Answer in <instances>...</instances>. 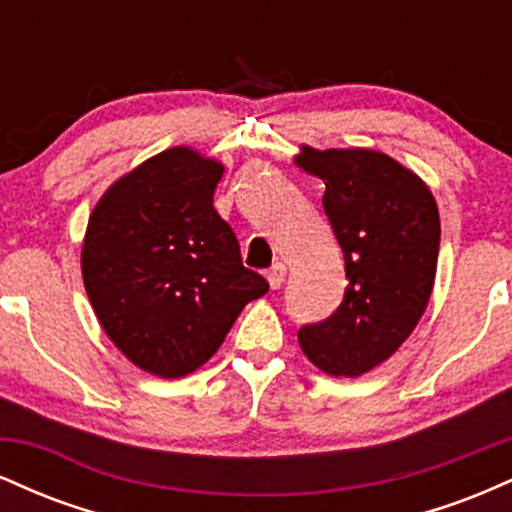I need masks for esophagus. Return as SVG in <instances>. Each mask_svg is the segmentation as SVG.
<instances>
[{"instance_id": "obj_1", "label": "esophagus", "mask_w": 512, "mask_h": 512, "mask_svg": "<svg viewBox=\"0 0 512 512\" xmlns=\"http://www.w3.org/2000/svg\"><path fill=\"white\" fill-rule=\"evenodd\" d=\"M284 279H286V264L276 262L267 269V281H269V286H272V289H279V286L284 284Z\"/></svg>"}]
</instances>
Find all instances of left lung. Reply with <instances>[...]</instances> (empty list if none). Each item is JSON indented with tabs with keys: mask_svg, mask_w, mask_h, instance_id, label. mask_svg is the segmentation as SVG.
<instances>
[{
	"mask_svg": "<svg viewBox=\"0 0 512 512\" xmlns=\"http://www.w3.org/2000/svg\"><path fill=\"white\" fill-rule=\"evenodd\" d=\"M296 166L325 182L327 219L344 252V301L298 330L303 354L330 375L368 373L424 315L436 279L440 219L426 182L370 149L301 146Z\"/></svg>",
	"mask_w": 512,
	"mask_h": 512,
	"instance_id": "obj_1",
	"label": "left lung"
}]
</instances>
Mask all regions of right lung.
<instances>
[{
    "label": "right lung",
    "instance_id": "1",
    "mask_svg": "<svg viewBox=\"0 0 512 512\" xmlns=\"http://www.w3.org/2000/svg\"><path fill=\"white\" fill-rule=\"evenodd\" d=\"M221 175L219 161L173 146L113 182L88 219L81 274L93 313L158 378L207 363L240 310L269 291L214 209Z\"/></svg>",
    "mask_w": 512,
    "mask_h": 512
}]
</instances>
